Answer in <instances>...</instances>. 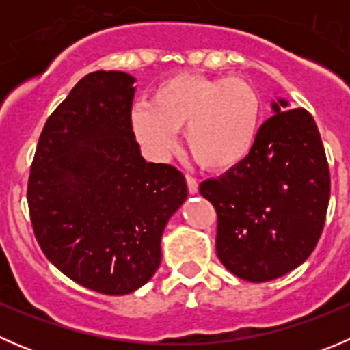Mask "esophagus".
I'll use <instances>...</instances> for the list:
<instances>
[{
    "label": "esophagus",
    "instance_id": "obj_1",
    "mask_svg": "<svg viewBox=\"0 0 350 350\" xmlns=\"http://www.w3.org/2000/svg\"><path fill=\"white\" fill-rule=\"evenodd\" d=\"M186 183H188V191L191 193V195H196L198 193V181L193 176L186 174Z\"/></svg>",
    "mask_w": 350,
    "mask_h": 350
}]
</instances>
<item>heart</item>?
<instances>
[{
	"label": "heart",
	"mask_w": 350,
	"mask_h": 350,
	"mask_svg": "<svg viewBox=\"0 0 350 350\" xmlns=\"http://www.w3.org/2000/svg\"><path fill=\"white\" fill-rule=\"evenodd\" d=\"M260 98L242 77L179 74L154 90L150 107L132 111V130L152 157L167 155L174 132L204 169L224 171L241 164L252 150L260 120Z\"/></svg>",
	"instance_id": "obj_1"
}]
</instances>
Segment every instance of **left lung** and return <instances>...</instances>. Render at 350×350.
I'll return each mask as SVG.
<instances>
[{
    "mask_svg": "<svg viewBox=\"0 0 350 350\" xmlns=\"http://www.w3.org/2000/svg\"><path fill=\"white\" fill-rule=\"evenodd\" d=\"M273 103L252 150L217 179L200 185L217 210V256L237 278L276 280L315 249L330 198V171L313 116Z\"/></svg>",
    "mask_w": 350,
    "mask_h": 350,
    "instance_id": "left-lung-1",
    "label": "left lung"
}]
</instances>
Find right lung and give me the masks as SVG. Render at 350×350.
Here are the masks:
<instances>
[{
	"mask_svg": "<svg viewBox=\"0 0 350 350\" xmlns=\"http://www.w3.org/2000/svg\"><path fill=\"white\" fill-rule=\"evenodd\" d=\"M133 83L122 70L86 74L45 122L27 188L45 257L77 284L115 296L154 276L165 224L188 196L181 171L140 155Z\"/></svg>",
	"mask_w": 350,
	"mask_h": 350,
	"instance_id": "right-lung-1",
	"label": "right lung"
}]
</instances>
